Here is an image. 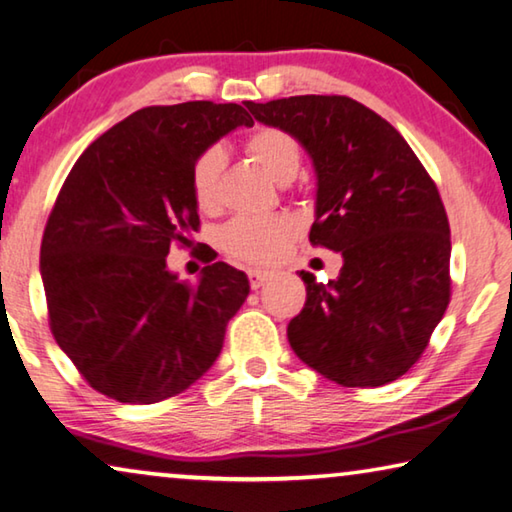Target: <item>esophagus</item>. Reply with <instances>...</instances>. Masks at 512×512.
<instances>
[{
  "label": "esophagus",
  "instance_id": "1",
  "mask_svg": "<svg viewBox=\"0 0 512 512\" xmlns=\"http://www.w3.org/2000/svg\"><path fill=\"white\" fill-rule=\"evenodd\" d=\"M247 276H249V286L254 288V290H258V288L265 286V283L272 279V272H267V270H249Z\"/></svg>",
  "mask_w": 512,
  "mask_h": 512
}]
</instances>
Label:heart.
Returning a JSON list of instances; mask_svg holds the SVG:
<instances>
[{
  "instance_id": "1",
  "label": "heart",
  "mask_w": 512,
  "mask_h": 512,
  "mask_svg": "<svg viewBox=\"0 0 512 512\" xmlns=\"http://www.w3.org/2000/svg\"><path fill=\"white\" fill-rule=\"evenodd\" d=\"M249 156L263 167L276 183H288L299 172L301 154L297 140L290 133L261 127L245 142ZM224 156L220 149H208L192 167V197L201 211L217 206ZM297 222L288 215H240L220 229V245L226 254L249 263H267L281 256L288 242L297 236Z\"/></svg>"
}]
</instances>
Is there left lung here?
<instances>
[{
    "mask_svg": "<svg viewBox=\"0 0 512 512\" xmlns=\"http://www.w3.org/2000/svg\"><path fill=\"white\" fill-rule=\"evenodd\" d=\"M247 108L311 156L308 238L342 256L329 283L299 272L306 304L288 324L290 347L345 388L399 379L449 306L451 233L438 188L401 133L356 99L299 95Z\"/></svg>",
    "mask_w": 512,
    "mask_h": 512,
    "instance_id": "1",
    "label": "left lung"
}]
</instances>
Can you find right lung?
<instances>
[{
  "instance_id": "add662e5",
  "label": "right lung",
  "mask_w": 512,
  "mask_h": 512,
  "mask_svg": "<svg viewBox=\"0 0 512 512\" xmlns=\"http://www.w3.org/2000/svg\"><path fill=\"white\" fill-rule=\"evenodd\" d=\"M238 127H254L240 104L140 108L92 142L58 192L40 247L49 326L106 397L156 404L220 356L247 274L217 261L190 286L167 254L199 226L197 158Z\"/></svg>"
}]
</instances>
